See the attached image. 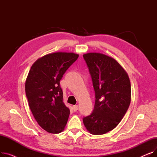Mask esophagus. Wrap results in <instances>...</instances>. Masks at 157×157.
<instances>
[{
  "mask_svg": "<svg viewBox=\"0 0 157 157\" xmlns=\"http://www.w3.org/2000/svg\"><path fill=\"white\" fill-rule=\"evenodd\" d=\"M72 108H73V110L74 111H76L78 109V105H74L72 106Z\"/></svg>",
  "mask_w": 157,
  "mask_h": 157,
  "instance_id": "34e87169",
  "label": "esophagus"
}]
</instances>
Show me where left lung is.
Listing matches in <instances>:
<instances>
[{
  "mask_svg": "<svg viewBox=\"0 0 157 157\" xmlns=\"http://www.w3.org/2000/svg\"><path fill=\"white\" fill-rule=\"evenodd\" d=\"M92 76L95 102L92 114L83 119L90 134L102 135L121 121L131 101L128 74L113 58L100 53L83 55Z\"/></svg>",
  "mask_w": 157,
  "mask_h": 157,
  "instance_id": "8db88e82",
  "label": "left lung"
}]
</instances>
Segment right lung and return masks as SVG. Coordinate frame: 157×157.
<instances>
[{"instance_id": "obj_1", "label": "right lung", "mask_w": 157, "mask_h": 157, "mask_svg": "<svg viewBox=\"0 0 157 157\" xmlns=\"http://www.w3.org/2000/svg\"><path fill=\"white\" fill-rule=\"evenodd\" d=\"M78 54L56 52L37 59L29 71L25 93L37 123L49 133L59 134L67 124L70 109L63 102L60 81Z\"/></svg>"}]
</instances>
